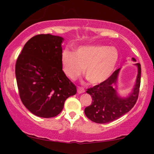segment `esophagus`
<instances>
[{
    "instance_id": "1",
    "label": "esophagus",
    "mask_w": 154,
    "mask_h": 154,
    "mask_svg": "<svg viewBox=\"0 0 154 154\" xmlns=\"http://www.w3.org/2000/svg\"><path fill=\"white\" fill-rule=\"evenodd\" d=\"M77 92H78V93H84L85 91V89L83 88H82V87H78L77 88Z\"/></svg>"
}]
</instances>
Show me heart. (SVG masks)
Wrapping results in <instances>:
<instances>
[{
	"label": "heart",
	"instance_id": "b5f03b06",
	"mask_svg": "<svg viewBox=\"0 0 154 154\" xmlns=\"http://www.w3.org/2000/svg\"><path fill=\"white\" fill-rule=\"evenodd\" d=\"M115 48L103 45L79 46L75 52L64 50L61 54L63 70L69 78L75 79L84 71L91 84L103 82L109 77L118 61Z\"/></svg>",
	"mask_w": 154,
	"mask_h": 154
}]
</instances>
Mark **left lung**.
<instances>
[{
	"label": "left lung",
	"mask_w": 154,
	"mask_h": 154,
	"mask_svg": "<svg viewBox=\"0 0 154 154\" xmlns=\"http://www.w3.org/2000/svg\"><path fill=\"white\" fill-rule=\"evenodd\" d=\"M132 61L136 60L132 58ZM137 76L132 92L127 98H121L116 92V82L120 69H118L106 80L90 88L86 91L92 97V103L85 109L87 117L95 123H109L119 119L133 108L138 98L140 85L141 67L139 63Z\"/></svg>",
	"instance_id": "obj_1"
}]
</instances>
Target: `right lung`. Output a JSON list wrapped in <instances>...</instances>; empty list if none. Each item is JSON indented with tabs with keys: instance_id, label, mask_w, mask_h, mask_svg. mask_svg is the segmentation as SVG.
Instances as JSON below:
<instances>
[{
	"instance_id": "1",
	"label": "right lung",
	"mask_w": 154,
	"mask_h": 154,
	"mask_svg": "<svg viewBox=\"0 0 154 154\" xmlns=\"http://www.w3.org/2000/svg\"><path fill=\"white\" fill-rule=\"evenodd\" d=\"M63 40L50 34L35 35L26 42L17 60L15 74L21 100L40 117L57 116L66 98L77 93L62 70Z\"/></svg>"
}]
</instances>
